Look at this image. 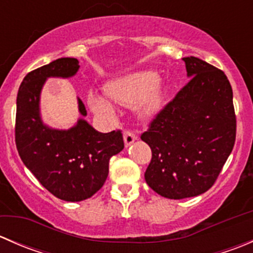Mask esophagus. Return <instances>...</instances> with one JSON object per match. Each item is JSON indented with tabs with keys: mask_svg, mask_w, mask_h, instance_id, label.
Instances as JSON below:
<instances>
[{
	"mask_svg": "<svg viewBox=\"0 0 253 253\" xmlns=\"http://www.w3.org/2000/svg\"><path fill=\"white\" fill-rule=\"evenodd\" d=\"M124 139H125V144H126V147H128V145H131L132 143L137 139V136L134 132L129 131V129H126V131L124 132Z\"/></svg>",
	"mask_w": 253,
	"mask_h": 253,
	"instance_id": "1",
	"label": "esophagus"
}]
</instances>
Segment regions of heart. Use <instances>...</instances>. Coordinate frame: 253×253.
Instances as JSON below:
<instances>
[{"mask_svg":"<svg viewBox=\"0 0 253 253\" xmlns=\"http://www.w3.org/2000/svg\"><path fill=\"white\" fill-rule=\"evenodd\" d=\"M159 76L154 71H138L111 82L106 86L109 96L121 105H133L143 115L153 114L160 108L163 91L157 85ZM91 108L98 112H110L111 106L104 98L93 94L89 98Z\"/></svg>","mask_w":253,"mask_h":253,"instance_id":"obj_1","label":"heart"}]
</instances>
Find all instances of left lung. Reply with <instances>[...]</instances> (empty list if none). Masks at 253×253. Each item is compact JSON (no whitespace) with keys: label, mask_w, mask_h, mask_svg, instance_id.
I'll return each instance as SVG.
<instances>
[{"label":"left lung","mask_w":253,"mask_h":253,"mask_svg":"<svg viewBox=\"0 0 253 253\" xmlns=\"http://www.w3.org/2000/svg\"><path fill=\"white\" fill-rule=\"evenodd\" d=\"M182 60L190 81L141 134L152 149L145 181L170 200L208 191L236 138L233 89L225 73L195 56Z\"/></svg>","instance_id":"1"}]
</instances>
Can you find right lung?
<instances>
[{"label": "right lung", "mask_w": 253, "mask_h": 253, "mask_svg": "<svg viewBox=\"0 0 253 253\" xmlns=\"http://www.w3.org/2000/svg\"><path fill=\"white\" fill-rule=\"evenodd\" d=\"M78 60L62 57L28 73L17 95L16 145L25 167L48 192L67 202L91 197L103 187L112 155L125 147L121 129L100 133L85 120L75 127L48 128L39 115V99L48 77H72ZM79 112L86 110L78 99Z\"/></svg>", "instance_id": "1"}]
</instances>
